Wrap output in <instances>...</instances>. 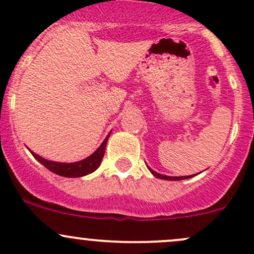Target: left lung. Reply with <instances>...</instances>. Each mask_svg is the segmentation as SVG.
<instances>
[{"label":"left lung","mask_w":254,"mask_h":254,"mask_svg":"<svg viewBox=\"0 0 254 254\" xmlns=\"http://www.w3.org/2000/svg\"><path fill=\"white\" fill-rule=\"evenodd\" d=\"M148 169H149V167H148ZM149 170H150V172H151V174H153L154 176H155V177H158V179H161V180H169V181H179V180H185V179H190V177H192V176L170 177V176H165V175H160V174H158V172L153 171V170H151V169H149Z\"/></svg>","instance_id":"1"}]
</instances>
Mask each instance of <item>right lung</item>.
Listing matches in <instances>:
<instances>
[{"label": "right lung", "instance_id": "right-lung-1", "mask_svg": "<svg viewBox=\"0 0 254 254\" xmlns=\"http://www.w3.org/2000/svg\"><path fill=\"white\" fill-rule=\"evenodd\" d=\"M110 134L105 138V140L103 142V144L98 148V150L94 151V154H91L90 156L82 161H78V163H72V164H64V163H55V161L46 160L43 159L41 156L36 155L35 153L31 151V154L34 155V158L39 161V163L43 164L46 169H49L50 171H52L54 174L60 175V176L64 177H80L85 176V175L91 174L93 171H95L100 165L101 160L104 158V154H105V146L106 142H108Z\"/></svg>", "mask_w": 254, "mask_h": 254}]
</instances>
